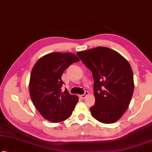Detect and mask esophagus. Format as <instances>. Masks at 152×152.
Segmentation results:
<instances>
[{
    "label": "esophagus",
    "instance_id": "obj_1",
    "mask_svg": "<svg viewBox=\"0 0 152 152\" xmlns=\"http://www.w3.org/2000/svg\"><path fill=\"white\" fill-rule=\"evenodd\" d=\"M88 91H85V93H84V94H82V95H80V98H82V99H85V98L86 97V96H88Z\"/></svg>",
    "mask_w": 152,
    "mask_h": 152
}]
</instances>
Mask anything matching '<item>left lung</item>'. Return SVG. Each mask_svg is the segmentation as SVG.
Here are the masks:
<instances>
[{"instance_id": "8db88e82", "label": "left lung", "mask_w": 152, "mask_h": 152, "mask_svg": "<svg viewBox=\"0 0 152 152\" xmlns=\"http://www.w3.org/2000/svg\"><path fill=\"white\" fill-rule=\"evenodd\" d=\"M77 55L93 74L96 102L90 107L92 117L105 124L117 121L128 109L134 88L129 62L118 52L105 47Z\"/></svg>"}]
</instances>
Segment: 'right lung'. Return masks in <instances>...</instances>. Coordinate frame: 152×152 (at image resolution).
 Segmentation results:
<instances>
[{"label": "right lung", "mask_w": 152, "mask_h": 152, "mask_svg": "<svg viewBox=\"0 0 152 152\" xmlns=\"http://www.w3.org/2000/svg\"><path fill=\"white\" fill-rule=\"evenodd\" d=\"M80 59L70 53H50L41 57L32 68L29 90L31 99L42 117L53 123L67 119L72 115L78 97L65 89L62 91V74Z\"/></svg>", "instance_id": "1"}]
</instances>
